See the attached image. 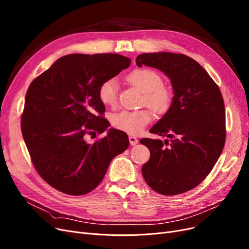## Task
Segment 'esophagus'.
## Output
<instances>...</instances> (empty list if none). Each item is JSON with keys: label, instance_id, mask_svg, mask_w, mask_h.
I'll list each match as a JSON object with an SVG mask.
<instances>
[{"label": "esophagus", "instance_id": "esophagus-1", "mask_svg": "<svg viewBox=\"0 0 249 249\" xmlns=\"http://www.w3.org/2000/svg\"><path fill=\"white\" fill-rule=\"evenodd\" d=\"M129 142H130V144H131V145H136L138 143V139L135 136L130 135L129 136Z\"/></svg>", "mask_w": 249, "mask_h": 249}]
</instances>
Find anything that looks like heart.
Wrapping results in <instances>:
<instances>
[{"mask_svg": "<svg viewBox=\"0 0 249 249\" xmlns=\"http://www.w3.org/2000/svg\"><path fill=\"white\" fill-rule=\"evenodd\" d=\"M127 82L143 93L142 104L154 113L165 114L173 104V91L162 85V77L149 69H136L126 76ZM99 98L106 106L114 107L118 101V84L111 78L104 82L99 89ZM149 110L121 111L112 116V125L129 134H138L151 121Z\"/></svg>", "mask_w": 249, "mask_h": 249, "instance_id": "obj_1", "label": "heart"}]
</instances>
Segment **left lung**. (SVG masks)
Listing matches in <instances>:
<instances>
[{"instance_id": "1", "label": "left lung", "mask_w": 249, "mask_h": 249, "mask_svg": "<svg viewBox=\"0 0 249 249\" xmlns=\"http://www.w3.org/2000/svg\"><path fill=\"white\" fill-rule=\"evenodd\" d=\"M136 64L158 69L171 80L169 110L150 132L169 139L143 138L150 150L142 176L155 192L175 196L197 187L210 174L224 148V101L212 77L193 58L172 52L142 53Z\"/></svg>"}]
</instances>
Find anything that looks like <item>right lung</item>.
Segmentation results:
<instances>
[{
    "instance_id": "1",
    "label": "right lung",
    "mask_w": 249,
    "mask_h": 249,
    "mask_svg": "<svg viewBox=\"0 0 249 249\" xmlns=\"http://www.w3.org/2000/svg\"><path fill=\"white\" fill-rule=\"evenodd\" d=\"M130 62L115 53L69 54L29 86L21 117L22 135L37 173L57 191L72 196L93 191L111 160L128 148L127 134L113 128L94 143L86 138L110 126L103 117L99 89Z\"/></svg>"
}]
</instances>
